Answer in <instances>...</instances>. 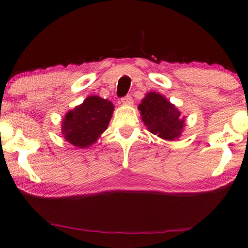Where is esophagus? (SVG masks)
<instances>
[{
  "label": "esophagus",
  "instance_id": "34e87169",
  "mask_svg": "<svg viewBox=\"0 0 248 248\" xmlns=\"http://www.w3.org/2000/svg\"><path fill=\"white\" fill-rule=\"evenodd\" d=\"M121 103H123L124 105H132L133 104V100L132 97L130 95H127L121 98Z\"/></svg>",
  "mask_w": 248,
  "mask_h": 248
}]
</instances>
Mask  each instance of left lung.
<instances>
[{"mask_svg":"<svg viewBox=\"0 0 248 248\" xmlns=\"http://www.w3.org/2000/svg\"><path fill=\"white\" fill-rule=\"evenodd\" d=\"M139 110L148 131L168 141L178 139L183 131L186 120L181 112L164 95L156 92L147 93Z\"/></svg>","mask_w":248,"mask_h":248,"instance_id":"left-lung-1","label":"left lung"}]
</instances>
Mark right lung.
Listing matches in <instances>:
<instances>
[{"label": "right lung", "mask_w": 248, "mask_h": 248, "mask_svg": "<svg viewBox=\"0 0 248 248\" xmlns=\"http://www.w3.org/2000/svg\"><path fill=\"white\" fill-rule=\"evenodd\" d=\"M114 112L110 101L96 95L88 96L83 103L65 115L62 133L73 145L85 148L97 141L108 127Z\"/></svg>", "instance_id": "add662e5"}]
</instances>
